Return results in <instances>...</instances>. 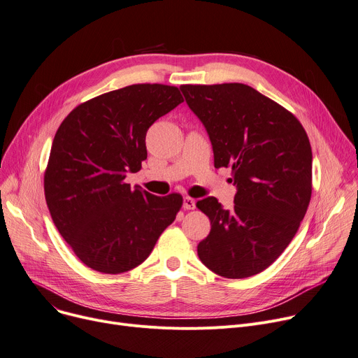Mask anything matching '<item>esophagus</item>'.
I'll return each instance as SVG.
<instances>
[{"label":"esophagus","instance_id":"esophagus-1","mask_svg":"<svg viewBox=\"0 0 358 358\" xmlns=\"http://www.w3.org/2000/svg\"><path fill=\"white\" fill-rule=\"evenodd\" d=\"M182 207H184L185 210H193V208L196 207V200L192 199V197L185 196V197L182 199Z\"/></svg>","mask_w":358,"mask_h":358}]
</instances>
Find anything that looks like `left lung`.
Wrapping results in <instances>:
<instances>
[{"label":"left lung","instance_id":"1","mask_svg":"<svg viewBox=\"0 0 358 358\" xmlns=\"http://www.w3.org/2000/svg\"><path fill=\"white\" fill-rule=\"evenodd\" d=\"M210 138L214 166H231V210L197 201L211 230L197 246L203 264L231 279L271 266L294 239L313 192V151L298 119L243 83L182 85Z\"/></svg>","mask_w":358,"mask_h":358}]
</instances>
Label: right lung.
Instances as JSON below:
<instances>
[{"label": "right lung", "mask_w": 358, "mask_h": 358, "mask_svg": "<svg viewBox=\"0 0 358 358\" xmlns=\"http://www.w3.org/2000/svg\"><path fill=\"white\" fill-rule=\"evenodd\" d=\"M184 102L174 86L131 85L71 110L59 127L44 176L52 219L93 271L122 273L141 265L182 204L125 182L147 159L148 128Z\"/></svg>", "instance_id": "add662e5"}]
</instances>
